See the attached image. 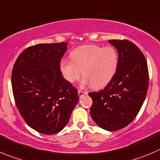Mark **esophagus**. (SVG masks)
Masks as SVG:
<instances>
[{
  "instance_id": "1",
  "label": "esophagus",
  "mask_w": 160,
  "mask_h": 160,
  "mask_svg": "<svg viewBox=\"0 0 160 160\" xmlns=\"http://www.w3.org/2000/svg\"><path fill=\"white\" fill-rule=\"evenodd\" d=\"M78 96H82V95H86V94H88V92H87L86 91H82V90H78Z\"/></svg>"
}]
</instances>
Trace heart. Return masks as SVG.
Wrapping results in <instances>:
<instances>
[{
    "label": "heart",
    "instance_id": "b5f03b06",
    "mask_svg": "<svg viewBox=\"0 0 160 160\" xmlns=\"http://www.w3.org/2000/svg\"><path fill=\"white\" fill-rule=\"evenodd\" d=\"M70 60L63 58L60 62V70L67 82L74 83L85 78L82 85H92L100 88L107 85L114 76L118 66V53L113 47L83 45L71 53Z\"/></svg>",
    "mask_w": 160,
    "mask_h": 160
}]
</instances>
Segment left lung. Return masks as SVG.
Masks as SVG:
<instances>
[{"label":"left lung","instance_id":"left-lung-1","mask_svg":"<svg viewBox=\"0 0 160 160\" xmlns=\"http://www.w3.org/2000/svg\"><path fill=\"white\" fill-rule=\"evenodd\" d=\"M108 42L118 51V69L103 89L88 95L92 99V120L102 129L113 132L128 125L138 113L148 90V69L145 56L133 42Z\"/></svg>","mask_w":160,"mask_h":160}]
</instances>
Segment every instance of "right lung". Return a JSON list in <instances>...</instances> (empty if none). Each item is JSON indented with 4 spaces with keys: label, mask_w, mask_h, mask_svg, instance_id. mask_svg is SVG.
<instances>
[{
    "label": "right lung",
    "mask_w": 160,
    "mask_h": 160,
    "mask_svg": "<svg viewBox=\"0 0 160 160\" xmlns=\"http://www.w3.org/2000/svg\"><path fill=\"white\" fill-rule=\"evenodd\" d=\"M67 44L31 46L14 64L12 85L15 104L26 124L39 133L61 132L78 102V91L60 70Z\"/></svg>",
    "instance_id": "obj_1"
}]
</instances>
